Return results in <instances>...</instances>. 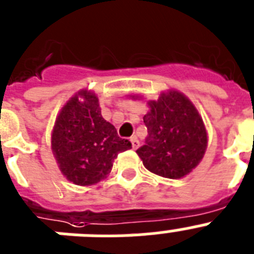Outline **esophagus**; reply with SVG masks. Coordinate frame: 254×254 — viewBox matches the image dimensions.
<instances>
[{"label":"esophagus","instance_id":"obj_1","mask_svg":"<svg viewBox=\"0 0 254 254\" xmlns=\"http://www.w3.org/2000/svg\"><path fill=\"white\" fill-rule=\"evenodd\" d=\"M130 142H131V147H133V149H136L138 147H139V140H138L136 136H131V138H130Z\"/></svg>","mask_w":254,"mask_h":254}]
</instances>
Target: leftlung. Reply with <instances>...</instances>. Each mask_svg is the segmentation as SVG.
Here are the masks:
<instances>
[{"instance_id":"8db88e82","label":"left lung","mask_w":254,"mask_h":254,"mask_svg":"<svg viewBox=\"0 0 254 254\" xmlns=\"http://www.w3.org/2000/svg\"><path fill=\"white\" fill-rule=\"evenodd\" d=\"M134 98V96H133ZM144 115L148 136L136 153L151 173L180 179L198 166L207 148L203 120L193 103L178 90L149 101Z\"/></svg>"}]
</instances>
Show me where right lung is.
<instances>
[{
    "instance_id": "add662e5",
    "label": "right lung",
    "mask_w": 254,
    "mask_h": 254,
    "mask_svg": "<svg viewBox=\"0 0 254 254\" xmlns=\"http://www.w3.org/2000/svg\"><path fill=\"white\" fill-rule=\"evenodd\" d=\"M51 144L61 173L83 187L105 179L118 154L131 148V143L120 138L114 125L102 118L98 98L87 89L63 107Z\"/></svg>"
}]
</instances>
